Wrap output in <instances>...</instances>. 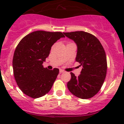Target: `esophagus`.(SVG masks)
<instances>
[{
	"label": "esophagus",
	"mask_w": 124,
	"mask_h": 124,
	"mask_svg": "<svg viewBox=\"0 0 124 124\" xmlns=\"http://www.w3.org/2000/svg\"><path fill=\"white\" fill-rule=\"evenodd\" d=\"M59 72H60L61 73H63V72H65V71L62 70V69H60V70H59Z\"/></svg>",
	"instance_id": "1"
}]
</instances>
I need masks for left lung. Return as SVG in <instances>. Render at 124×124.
Segmentation results:
<instances>
[{
    "label": "left lung",
    "mask_w": 124,
    "mask_h": 124,
    "mask_svg": "<svg viewBox=\"0 0 124 124\" xmlns=\"http://www.w3.org/2000/svg\"><path fill=\"white\" fill-rule=\"evenodd\" d=\"M78 46L76 62L82 66L78 77L71 72L67 86L70 93L82 99L93 97L101 89L107 70L106 54L99 39L85 31L63 32Z\"/></svg>",
    "instance_id": "obj_1"
}]
</instances>
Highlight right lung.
Instances as JSON below:
<instances>
[{
    "instance_id": "obj_1",
    "label": "right lung",
    "mask_w": 124,
    "mask_h": 124,
    "mask_svg": "<svg viewBox=\"0 0 124 124\" xmlns=\"http://www.w3.org/2000/svg\"><path fill=\"white\" fill-rule=\"evenodd\" d=\"M62 37L65 35L61 32L36 31L18 43L13 58V74L17 85L27 96L37 99L50 91L59 70H49L42 63L54 44Z\"/></svg>"
}]
</instances>
